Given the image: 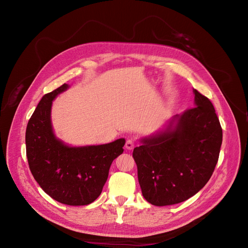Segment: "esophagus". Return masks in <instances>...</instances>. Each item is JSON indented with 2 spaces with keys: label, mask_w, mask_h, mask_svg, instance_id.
Returning a JSON list of instances; mask_svg holds the SVG:
<instances>
[{
  "label": "esophagus",
  "mask_w": 248,
  "mask_h": 248,
  "mask_svg": "<svg viewBox=\"0 0 248 248\" xmlns=\"http://www.w3.org/2000/svg\"><path fill=\"white\" fill-rule=\"evenodd\" d=\"M136 145H137L136 140H133L129 139V140H127L126 144H125V147H126L127 150H132L134 147H136Z\"/></svg>",
  "instance_id": "34e87169"
}]
</instances>
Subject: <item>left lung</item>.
<instances>
[{"instance_id":"left-lung-1","label":"left lung","mask_w":248,"mask_h":248,"mask_svg":"<svg viewBox=\"0 0 248 248\" xmlns=\"http://www.w3.org/2000/svg\"><path fill=\"white\" fill-rule=\"evenodd\" d=\"M194 107L176 115L166 130L134 148L141 193L154 206L188 200L211 178L218 161L222 129L212 102L197 90Z\"/></svg>"}]
</instances>
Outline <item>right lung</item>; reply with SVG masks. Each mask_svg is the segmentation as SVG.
I'll return each instance as SVG.
<instances>
[{
    "instance_id": "right-lung-1",
    "label": "right lung",
    "mask_w": 248,
    "mask_h": 248,
    "mask_svg": "<svg viewBox=\"0 0 248 248\" xmlns=\"http://www.w3.org/2000/svg\"><path fill=\"white\" fill-rule=\"evenodd\" d=\"M68 89L64 84L44 95L30 118L26 150L34 179L50 198L85 206L100 196L111 162L124 151L125 140L106 145L70 147L56 138L50 121L52 100Z\"/></svg>"
}]
</instances>
